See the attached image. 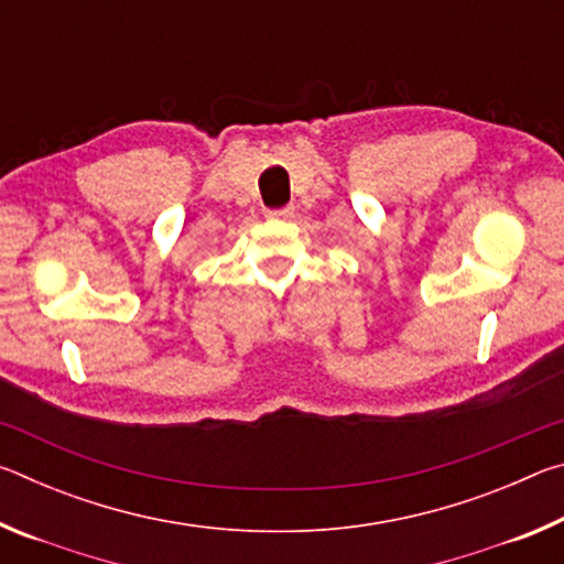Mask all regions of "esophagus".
<instances>
[{
	"label": "esophagus",
	"instance_id": "esophagus-1",
	"mask_svg": "<svg viewBox=\"0 0 564 564\" xmlns=\"http://www.w3.org/2000/svg\"><path fill=\"white\" fill-rule=\"evenodd\" d=\"M293 214H295V208L293 206H283V208H275V212H269V216L271 218H293Z\"/></svg>",
	"mask_w": 564,
	"mask_h": 564
}]
</instances>
